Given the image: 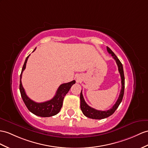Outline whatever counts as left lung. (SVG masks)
<instances>
[{
    "mask_svg": "<svg viewBox=\"0 0 148 148\" xmlns=\"http://www.w3.org/2000/svg\"><path fill=\"white\" fill-rule=\"evenodd\" d=\"M107 51L109 54H111L112 56L113 57V58L116 60V62L118 66V70L119 72L120 73L121 75V84H122V87L121 90V92L119 96V98L117 100L116 103L114 104V106L111 108L110 109L107 110H96L93 108H92L90 107L88 105H87L85 101L84 96L82 94V90L80 93V109L82 111L83 114H84L86 117L90 119H105L108 117H109L111 115H112L114 112L116 110V109L118 108L119 106L120 105L121 103L122 99H123L124 93V86H125V78H124V70H123V66H122V64L120 60L118 59V58L115 55L114 53L112 51V50L109 48V47L107 46Z\"/></svg>",
    "mask_w": 148,
    "mask_h": 148,
    "instance_id": "1",
    "label": "left lung"
}]
</instances>
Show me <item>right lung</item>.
Instances as JSON below:
<instances>
[{
    "label": "right lung",
    "mask_w": 148,
    "mask_h": 148,
    "mask_svg": "<svg viewBox=\"0 0 148 148\" xmlns=\"http://www.w3.org/2000/svg\"><path fill=\"white\" fill-rule=\"evenodd\" d=\"M35 49L32 52H34L35 51ZM29 56L30 55L26 58V60H25L22 71H21V73L20 75L19 90L22 99L28 110L32 114L36 115V116L42 117H47L55 116V115H56L60 111L61 109H62L64 97L66 95V93L68 92V91L70 90L71 86L75 84V80H73L70 82L66 83V84H63L61 85L57 90L56 95L54 96L52 99L48 100V101L41 103H38L33 101V100L30 99L27 96L23 86L22 82H21L23 72L25 70V68H26L27 61Z\"/></svg>",
    "instance_id": "obj_1"
}]
</instances>
